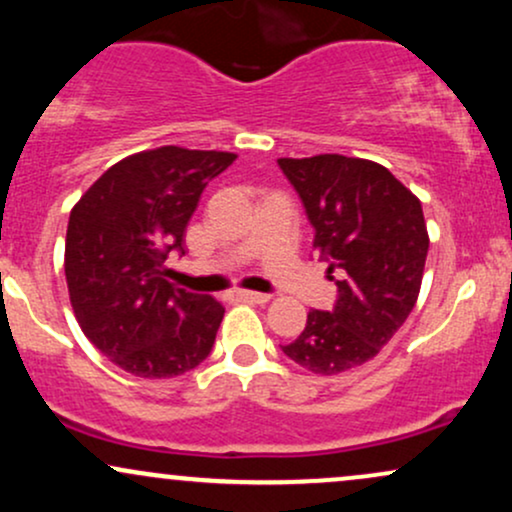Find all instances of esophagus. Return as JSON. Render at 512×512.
<instances>
[{
	"label": "esophagus",
	"mask_w": 512,
	"mask_h": 512,
	"mask_svg": "<svg viewBox=\"0 0 512 512\" xmlns=\"http://www.w3.org/2000/svg\"><path fill=\"white\" fill-rule=\"evenodd\" d=\"M236 296L240 298V301H250V303H267L269 293H257V291H236Z\"/></svg>",
	"instance_id": "1"
}]
</instances>
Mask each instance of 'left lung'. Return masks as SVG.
<instances>
[{"mask_svg":"<svg viewBox=\"0 0 512 512\" xmlns=\"http://www.w3.org/2000/svg\"><path fill=\"white\" fill-rule=\"evenodd\" d=\"M315 228L313 248L337 284L332 310H310L281 346L298 366L337 375L378 354L404 325L428 255L421 202L390 170L366 158H279Z\"/></svg>","mask_w":512,"mask_h":512,"instance_id":"left-lung-1","label":"left lung"}]
</instances>
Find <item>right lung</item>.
Here are the masks:
<instances>
[{
	"instance_id": "1",
	"label": "right lung",
	"mask_w": 512,
	"mask_h": 512,
	"mask_svg": "<svg viewBox=\"0 0 512 512\" xmlns=\"http://www.w3.org/2000/svg\"><path fill=\"white\" fill-rule=\"evenodd\" d=\"M236 154L161 146L115 163L69 214L64 274L76 320L103 356L139 378H175L211 354L223 305L175 289L180 252L204 187Z\"/></svg>"
}]
</instances>
